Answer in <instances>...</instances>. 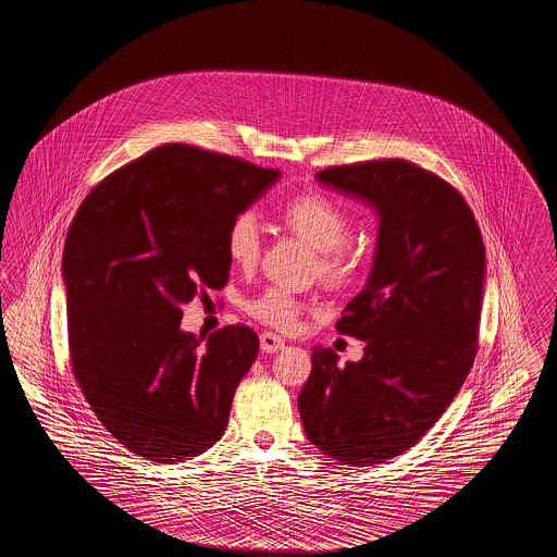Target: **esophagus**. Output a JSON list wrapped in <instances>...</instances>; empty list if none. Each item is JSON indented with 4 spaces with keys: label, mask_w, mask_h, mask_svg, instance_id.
Segmentation results:
<instances>
[{
    "label": "esophagus",
    "mask_w": 557,
    "mask_h": 557,
    "mask_svg": "<svg viewBox=\"0 0 557 557\" xmlns=\"http://www.w3.org/2000/svg\"><path fill=\"white\" fill-rule=\"evenodd\" d=\"M284 346H286V343L280 336H275L271 332H263L261 334V350L267 352V355H275V352L284 350Z\"/></svg>",
    "instance_id": "esophagus-1"
}]
</instances>
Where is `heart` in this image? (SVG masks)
<instances>
[{"instance_id": "obj_1", "label": "heart", "mask_w": 557, "mask_h": 557, "mask_svg": "<svg viewBox=\"0 0 557 557\" xmlns=\"http://www.w3.org/2000/svg\"><path fill=\"white\" fill-rule=\"evenodd\" d=\"M284 223L294 234L307 239L321 252V271L330 277L345 275L350 267V252L345 244L350 234V219L336 202L325 196L309 194L292 200L284 209ZM263 248V227L255 212H239L227 227V252L239 267H252ZM300 302L290 292L271 288L250 302V313L277 330L296 327Z\"/></svg>"}]
</instances>
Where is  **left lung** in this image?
Returning <instances> with one entry per match:
<instances>
[{
  "mask_svg": "<svg viewBox=\"0 0 557 557\" xmlns=\"http://www.w3.org/2000/svg\"><path fill=\"white\" fill-rule=\"evenodd\" d=\"M319 184L377 214L370 275L336 321L363 341L338 368L315 346L298 395L307 438L327 457L368 468L411 449L459 393L476 357L486 255L457 189L407 160L332 166Z\"/></svg>",
  "mask_w": 557,
  "mask_h": 557,
  "instance_id": "left-lung-1",
  "label": "left lung"
}]
</instances>
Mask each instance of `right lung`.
<instances>
[{"mask_svg":"<svg viewBox=\"0 0 557 557\" xmlns=\"http://www.w3.org/2000/svg\"><path fill=\"white\" fill-rule=\"evenodd\" d=\"M282 171L169 144L108 175L83 200L62 255L75 377L133 453L186 461L223 436L259 352L246 325L196 338L182 305L230 277L227 227Z\"/></svg>","mask_w":557,"mask_h":557,"instance_id":"obj_1","label":"right lung"}]
</instances>
